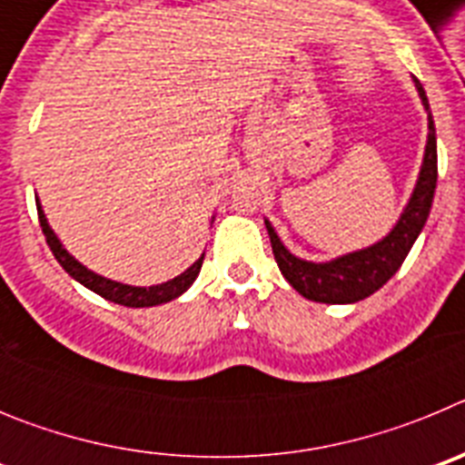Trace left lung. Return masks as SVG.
Here are the masks:
<instances>
[{"label": "left lung", "instance_id": "8db88e82", "mask_svg": "<svg viewBox=\"0 0 465 465\" xmlns=\"http://www.w3.org/2000/svg\"><path fill=\"white\" fill-rule=\"evenodd\" d=\"M414 85H417L419 97H421L426 111H429V142H426L424 165L419 172V182L414 186V193L405 212H402L401 221L384 240L368 246V249H361V252L347 253L338 261L310 262L295 258L279 242L272 225L265 221L279 270L286 277V282L300 295H305L307 300L344 305V302H359V300L372 295L398 272V268H401L405 256L412 249L414 240L424 228L430 204H433L435 182H438V149H435V125L433 116H430L429 100H426V93L417 76H414Z\"/></svg>", "mask_w": 465, "mask_h": 465}]
</instances>
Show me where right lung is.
Here are the masks:
<instances>
[{
	"label": "right lung",
	"mask_w": 465,
	"mask_h": 465,
	"mask_svg": "<svg viewBox=\"0 0 465 465\" xmlns=\"http://www.w3.org/2000/svg\"><path fill=\"white\" fill-rule=\"evenodd\" d=\"M36 212H39V223H41V230H44V237H46L53 256H55L57 262L63 265L64 272H67L69 277L76 279L79 283H84L85 289L94 291V293L102 295L104 300H111V302H116V305L153 307V305H163V302H170V300L179 298V295H182L193 282H195L197 272H200V268H203L204 256H200L195 262H193L191 268L186 270V272H182L179 277L170 279V282H165V283H158V286H149V289L111 282V279L90 272V270L84 268V265H81L76 258L69 256L67 249L60 244V240H57L55 232L51 230V225H48L46 216H44V212H41L39 204H36Z\"/></svg>",
	"instance_id": "1"
}]
</instances>
